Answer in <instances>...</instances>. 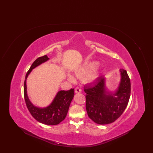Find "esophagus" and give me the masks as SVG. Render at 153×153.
Wrapping results in <instances>:
<instances>
[{"label": "esophagus", "mask_w": 153, "mask_h": 153, "mask_svg": "<svg viewBox=\"0 0 153 153\" xmlns=\"http://www.w3.org/2000/svg\"><path fill=\"white\" fill-rule=\"evenodd\" d=\"M81 91H82V89H81L80 87H76V89H75V92L77 93H77H81Z\"/></svg>", "instance_id": "1"}]
</instances>
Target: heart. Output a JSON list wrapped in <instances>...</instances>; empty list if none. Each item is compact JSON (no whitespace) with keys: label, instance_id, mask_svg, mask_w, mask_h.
<instances>
[{"label":"heart","instance_id":"b5f03b06","mask_svg":"<svg viewBox=\"0 0 153 153\" xmlns=\"http://www.w3.org/2000/svg\"><path fill=\"white\" fill-rule=\"evenodd\" d=\"M97 62L91 61L84 64L76 72V74L78 77L84 76L85 81L92 82L99 77V70ZM68 78L71 81H74V78L72 75H68Z\"/></svg>","mask_w":153,"mask_h":153}]
</instances>
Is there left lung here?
Instances as JSON below:
<instances>
[{
	"instance_id": "obj_1",
	"label": "left lung",
	"mask_w": 153,
	"mask_h": 153,
	"mask_svg": "<svg viewBox=\"0 0 153 153\" xmlns=\"http://www.w3.org/2000/svg\"><path fill=\"white\" fill-rule=\"evenodd\" d=\"M119 72L120 81L114 91L108 89L104 76L100 77L94 84L84 86L87 113L96 123L114 122L127 107L131 93L130 80L126 70L120 69Z\"/></svg>"
}]
</instances>
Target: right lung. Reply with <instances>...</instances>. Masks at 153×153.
I'll use <instances>...</instances> for the list:
<instances>
[{
    "label": "right lung",
    "instance_id": "1",
    "mask_svg": "<svg viewBox=\"0 0 153 153\" xmlns=\"http://www.w3.org/2000/svg\"><path fill=\"white\" fill-rule=\"evenodd\" d=\"M50 59L46 55L36 59L32 64L27 72L24 82V98L27 107L31 115L38 122L48 125H56L66 118L71 102L74 96V89L69 91H59L49 105L39 107L34 105L28 98L27 94V79L33 69Z\"/></svg>",
    "mask_w": 153,
    "mask_h": 153
}]
</instances>
